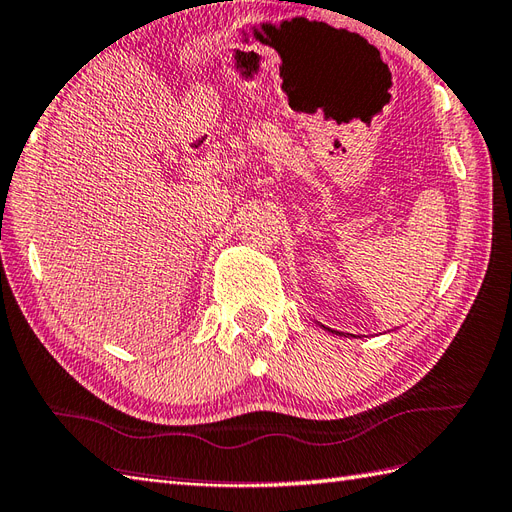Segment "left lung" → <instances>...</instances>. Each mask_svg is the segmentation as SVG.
<instances>
[{"mask_svg":"<svg viewBox=\"0 0 512 512\" xmlns=\"http://www.w3.org/2000/svg\"><path fill=\"white\" fill-rule=\"evenodd\" d=\"M320 325V323H318ZM323 327L325 331H329V334H336V336H351V338H358V336H353V334H342V331H336V329H331V327H325V325H320Z\"/></svg>","mask_w":512,"mask_h":512,"instance_id":"1","label":"left lung"}]
</instances>
